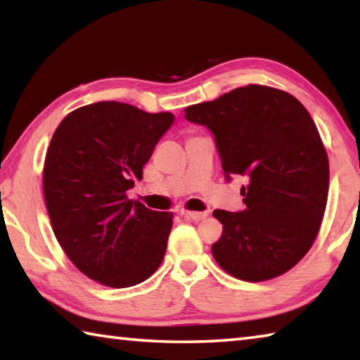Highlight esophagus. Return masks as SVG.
Returning a JSON list of instances; mask_svg holds the SVG:
<instances>
[{"mask_svg":"<svg viewBox=\"0 0 360 360\" xmlns=\"http://www.w3.org/2000/svg\"><path fill=\"white\" fill-rule=\"evenodd\" d=\"M182 216H184L186 219H188V221H195V222H198V221H203V219L208 216V212H195V211H182L181 212Z\"/></svg>","mask_w":360,"mask_h":360,"instance_id":"1","label":"esophagus"}]
</instances>
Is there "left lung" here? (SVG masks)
<instances>
[{
	"label": "left lung",
	"mask_w": 360,
	"mask_h": 360,
	"mask_svg": "<svg viewBox=\"0 0 360 360\" xmlns=\"http://www.w3.org/2000/svg\"><path fill=\"white\" fill-rule=\"evenodd\" d=\"M184 117L214 136L224 176H245V210H214L219 265L243 281H266L302 260L318 235L328 193V158L311 115L295 96L246 85L187 106Z\"/></svg>",
	"instance_id": "left-lung-1"
}]
</instances>
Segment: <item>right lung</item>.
<instances>
[{
    "label": "right lung",
    "mask_w": 360,
    "mask_h": 360,
    "mask_svg": "<svg viewBox=\"0 0 360 360\" xmlns=\"http://www.w3.org/2000/svg\"><path fill=\"white\" fill-rule=\"evenodd\" d=\"M173 122L172 112L100 101L70 112L53 133L42 176L47 212L65 254L94 281L130 288L162 264L173 214L131 202L127 191Z\"/></svg>",
    "instance_id": "right-lung-1"
}]
</instances>
